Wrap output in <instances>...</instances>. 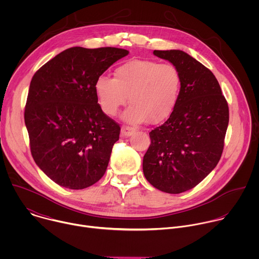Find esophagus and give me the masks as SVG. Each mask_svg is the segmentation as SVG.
Returning a JSON list of instances; mask_svg holds the SVG:
<instances>
[{
    "mask_svg": "<svg viewBox=\"0 0 259 259\" xmlns=\"http://www.w3.org/2000/svg\"><path fill=\"white\" fill-rule=\"evenodd\" d=\"M134 132H135V130L133 128L128 127V126H123L122 129H121V135L125 136V137L132 135Z\"/></svg>",
    "mask_w": 259,
    "mask_h": 259,
    "instance_id": "esophagus-1",
    "label": "esophagus"
}]
</instances>
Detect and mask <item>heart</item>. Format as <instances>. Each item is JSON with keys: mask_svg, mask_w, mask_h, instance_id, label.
<instances>
[{"mask_svg": "<svg viewBox=\"0 0 259 259\" xmlns=\"http://www.w3.org/2000/svg\"><path fill=\"white\" fill-rule=\"evenodd\" d=\"M181 88V75L171 63L151 59H132L115 69V78L99 76L94 84L95 93L103 112L115 116L126 104L124 120L140 124L147 120L159 124L166 120L176 105Z\"/></svg>", "mask_w": 259, "mask_h": 259, "instance_id": "obj_1", "label": "heart"}]
</instances>
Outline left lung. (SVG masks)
<instances>
[{"label":"left lung","mask_w":259,"mask_h":259,"mask_svg":"<svg viewBox=\"0 0 259 259\" xmlns=\"http://www.w3.org/2000/svg\"><path fill=\"white\" fill-rule=\"evenodd\" d=\"M174 64L181 88L169 119L150 132L142 169L153 187L180 194L199 184L217 165L225 146L229 105L210 69L181 50H155Z\"/></svg>","instance_id":"1"}]
</instances>
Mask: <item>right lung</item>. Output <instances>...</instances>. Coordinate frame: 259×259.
I'll return each mask as SVG.
<instances>
[{
    "instance_id": "right-lung-1",
    "label": "right lung",
    "mask_w": 259,
    "mask_h": 259,
    "mask_svg": "<svg viewBox=\"0 0 259 259\" xmlns=\"http://www.w3.org/2000/svg\"><path fill=\"white\" fill-rule=\"evenodd\" d=\"M125 49L72 47L33 75L24 110L31 156L55 183L83 190L105 173L120 125L98 103L96 79Z\"/></svg>"
}]
</instances>
